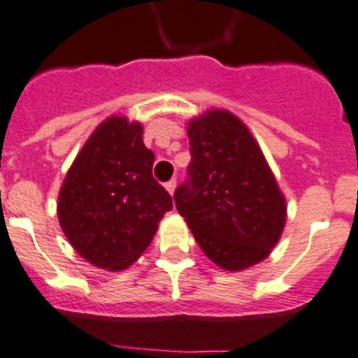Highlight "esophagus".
<instances>
[{
    "instance_id": "obj_1",
    "label": "esophagus",
    "mask_w": 358,
    "mask_h": 358,
    "mask_svg": "<svg viewBox=\"0 0 358 358\" xmlns=\"http://www.w3.org/2000/svg\"><path fill=\"white\" fill-rule=\"evenodd\" d=\"M175 189H176V180H169L168 183H166V190H168L169 194H175Z\"/></svg>"
}]
</instances>
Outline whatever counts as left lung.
<instances>
[{
	"label": "left lung",
	"instance_id": "8db88e82",
	"mask_svg": "<svg viewBox=\"0 0 358 358\" xmlns=\"http://www.w3.org/2000/svg\"><path fill=\"white\" fill-rule=\"evenodd\" d=\"M189 180L175 192L176 210L201 250L220 268L263 262L286 224V199L245 123L210 109L187 125Z\"/></svg>",
	"mask_w": 358,
	"mask_h": 358
}]
</instances>
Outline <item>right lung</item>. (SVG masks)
Masks as SVG:
<instances>
[{
	"mask_svg": "<svg viewBox=\"0 0 358 358\" xmlns=\"http://www.w3.org/2000/svg\"><path fill=\"white\" fill-rule=\"evenodd\" d=\"M143 125L125 116L103 120L66 171L58 219L78 255L120 272L146 250L173 199L152 175Z\"/></svg>",
	"mask_w": 358,
	"mask_h": 358,
	"instance_id": "add662e5",
	"label": "right lung"
}]
</instances>
